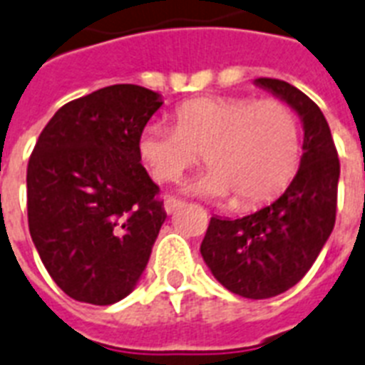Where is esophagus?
Segmentation results:
<instances>
[{
  "label": "esophagus",
  "instance_id": "1",
  "mask_svg": "<svg viewBox=\"0 0 365 365\" xmlns=\"http://www.w3.org/2000/svg\"><path fill=\"white\" fill-rule=\"evenodd\" d=\"M180 206H182V200H178V198L174 197L165 198V212L167 213H174Z\"/></svg>",
  "mask_w": 365,
  "mask_h": 365
}]
</instances>
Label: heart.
I'll return each mask as SVG.
<instances>
[{
	"label": "heart",
	"instance_id": "obj_1",
	"mask_svg": "<svg viewBox=\"0 0 365 365\" xmlns=\"http://www.w3.org/2000/svg\"><path fill=\"white\" fill-rule=\"evenodd\" d=\"M138 153L157 182L178 180L204 153L210 168L183 183V191L219 200L234 195L238 206H255L294 174L300 129L277 99L202 97L178 108L176 127H144Z\"/></svg>",
	"mask_w": 365,
	"mask_h": 365
}]
</instances>
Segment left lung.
I'll list each match as a JSON object with an SVG mask.
<instances>
[{"label": "left lung", "instance_id": "8db88e82", "mask_svg": "<svg viewBox=\"0 0 365 365\" xmlns=\"http://www.w3.org/2000/svg\"><path fill=\"white\" fill-rule=\"evenodd\" d=\"M255 86L287 103L300 118V168L285 192L257 212L240 219L212 217L200 255L225 289L264 300L294 287L330 238L339 159L327 118L306 93L275 78H257Z\"/></svg>", "mask_w": 365, "mask_h": 365}]
</instances>
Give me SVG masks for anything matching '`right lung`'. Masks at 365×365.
<instances>
[{"label":"right lung","mask_w":365,"mask_h":365,"mask_svg":"<svg viewBox=\"0 0 365 365\" xmlns=\"http://www.w3.org/2000/svg\"><path fill=\"white\" fill-rule=\"evenodd\" d=\"M163 105L135 84L63 105L28 163V223L38 257L73 300L110 306L131 294L167 219L138 138Z\"/></svg>","instance_id":"obj_1"}]
</instances>
